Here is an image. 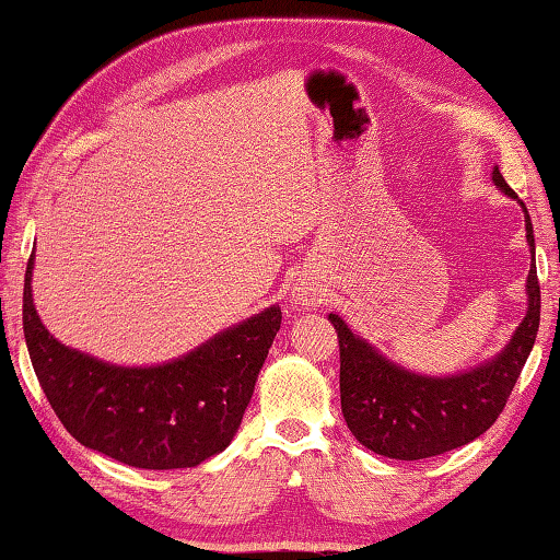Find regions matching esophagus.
<instances>
[{"mask_svg":"<svg viewBox=\"0 0 560 560\" xmlns=\"http://www.w3.org/2000/svg\"><path fill=\"white\" fill-rule=\"evenodd\" d=\"M291 296L299 303V306H315V303H318V289H313L311 283H299V287L293 289Z\"/></svg>","mask_w":560,"mask_h":560,"instance_id":"1","label":"esophagus"}]
</instances>
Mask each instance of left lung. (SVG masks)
<instances>
[{
	"label": "left lung",
	"mask_w": 560,
	"mask_h": 560,
	"mask_svg": "<svg viewBox=\"0 0 560 560\" xmlns=\"http://www.w3.org/2000/svg\"><path fill=\"white\" fill-rule=\"evenodd\" d=\"M492 180L506 196L514 190L506 186L500 168L492 171ZM526 240L534 252V228L528 210ZM528 311L512 342L485 362L455 377H421L406 372L352 335L342 318L330 313L340 342V404L342 416L364 448L396 460H423L475 441L504 411L506 399L534 348L538 318H541V287L532 264L526 279Z\"/></svg>",
	"instance_id": "obj_1"
}]
</instances>
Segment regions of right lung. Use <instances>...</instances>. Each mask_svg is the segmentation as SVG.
Returning a JSON list of instances; mask_svg holds the SVG:
<instances>
[{
  "instance_id": "obj_1",
  "label": "right lung",
  "mask_w": 560,
  "mask_h": 560,
  "mask_svg": "<svg viewBox=\"0 0 560 560\" xmlns=\"http://www.w3.org/2000/svg\"><path fill=\"white\" fill-rule=\"evenodd\" d=\"M34 252L24 277V338L34 372L78 443L144 470L196 467L225 451L281 328L271 306L161 368H115L70 350L38 320Z\"/></svg>"
}]
</instances>
